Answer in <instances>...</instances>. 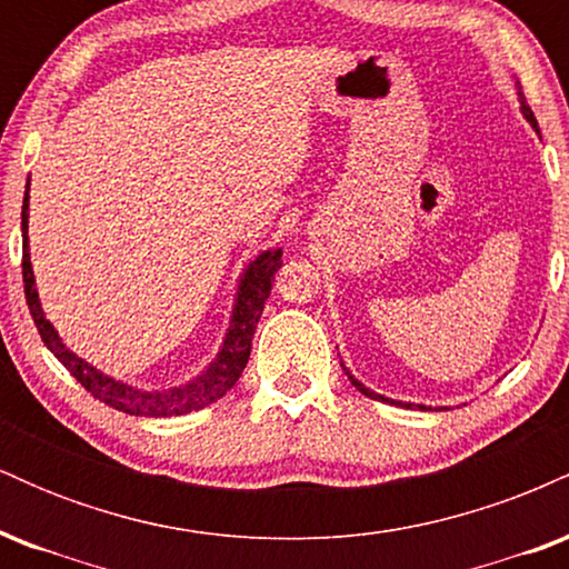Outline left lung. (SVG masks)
<instances>
[{"label": "left lung", "mask_w": 569, "mask_h": 569, "mask_svg": "<svg viewBox=\"0 0 569 569\" xmlns=\"http://www.w3.org/2000/svg\"><path fill=\"white\" fill-rule=\"evenodd\" d=\"M519 96H521V112H525V117H527V120H530V122H532V128H538V122H535V114H532L530 103H527V101H525V93H519ZM348 377H350V375H348ZM350 382H352V385H356V388H358V390H361V393H363V396H369V398H377V401H385V403H396V407H411V403H401V401H393V398H385V396H377V393H375V390L363 388V385H361V382H358V380H356V377H350ZM420 409H426V407H420Z\"/></svg>", "instance_id": "8db88e82"}]
</instances>
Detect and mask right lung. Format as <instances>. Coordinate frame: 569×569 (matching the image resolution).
I'll return each instance as SVG.
<instances>
[{
    "label": "right lung",
    "mask_w": 569,
    "mask_h": 569,
    "mask_svg": "<svg viewBox=\"0 0 569 569\" xmlns=\"http://www.w3.org/2000/svg\"><path fill=\"white\" fill-rule=\"evenodd\" d=\"M21 230H23V291H26V305H29L31 318H34L39 337L48 345V350L53 352L58 361L71 371L77 382L88 390L90 396L103 401L107 407L117 411H126V415L136 417H176L187 415V411H198L208 403L219 401L227 390L238 382V377L243 375L248 356H251V339L257 331L259 318H262L264 302L272 291V280H276L278 267L283 264L278 251H264L246 270L243 280H240L238 302H234L232 312V326L230 335L224 339V348L217 356V361L206 369V375H200L198 380L181 385V388L171 390H136L130 385H122L112 380V377L101 375V371L84 363L82 358H77L67 345L61 342V337L56 335V329L50 321H44V312L39 307L37 286H34V272H31V259H29V184H26V198H23V211H21Z\"/></svg>",
    "instance_id": "right-lung-1"
}]
</instances>
